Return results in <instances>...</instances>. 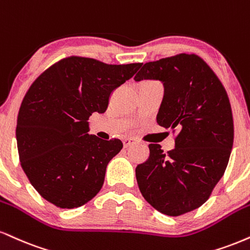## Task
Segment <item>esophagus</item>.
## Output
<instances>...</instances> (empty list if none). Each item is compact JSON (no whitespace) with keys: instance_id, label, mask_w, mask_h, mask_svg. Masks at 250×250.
Here are the masks:
<instances>
[{"instance_id":"1","label":"esophagus","mask_w":250,"mask_h":250,"mask_svg":"<svg viewBox=\"0 0 250 250\" xmlns=\"http://www.w3.org/2000/svg\"><path fill=\"white\" fill-rule=\"evenodd\" d=\"M133 144H135V141L131 140V138H125V140H123V146H125V148H128V146H133Z\"/></svg>"}]
</instances>
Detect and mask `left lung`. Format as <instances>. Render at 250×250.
I'll return each instance as SVG.
<instances>
[{"label":"left lung","instance_id":"obj_1","mask_svg":"<svg viewBox=\"0 0 250 250\" xmlns=\"http://www.w3.org/2000/svg\"><path fill=\"white\" fill-rule=\"evenodd\" d=\"M159 80L164 96L157 123L178 135L164 154L149 144V158L136 167L142 195L158 212L178 216L203 205L224 176L234 140L229 99L212 68L197 55L146 62L134 78Z\"/></svg>","mask_w":250,"mask_h":250}]
</instances>
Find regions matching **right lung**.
I'll use <instances>...</instances> for the list:
<instances>
[{
  "label": "right lung",
  "mask_w": 250,
  "mask_h": 250,
  "mask_svg": "<svg viewBox=\"0 0 250 250\" xmlns=\"http://www.w3.org/2000/svg\"><path fill=\"white\" fill-rule=\"evenodd\" d=\"M141 66L72 56L30 86L17 117V149L23 171L45 200L76 208L101 190L107 165L123 144L89 135L88 119L106 112L112 92Z\"/></svg>",
  "instance_id": "1"
}]
</instances>
